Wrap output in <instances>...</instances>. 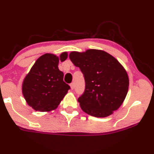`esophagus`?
Here are the masks:
<instances>
[{
    "mask_svg": "<svg viewBox=\"0 0 154 154\" xmlns=\"http://www.w3.org/2000/svg\"><path fill=\"white\" fill-rule=\"evenodd\" d=\"M70 87H71V89L73 90L74 89V83L72 82L71 84H70Z\"/></svg>",
    "mask_w": 154,
    "mask_h": 154,
    "instance_id": "1",
    "label": "esophagus"
}]
</instances>
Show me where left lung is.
Masks as SVG:
<instances>
[{"mask_svg":"<svg viewBox=\"0 0 154 154\" xmlns=\"http://www.w3.org/2000/svg\"><path fill=\"white\" fill-rule=\"evenodd\" d=\"M69 59L84 75L85 89L78 98L83 111L106 117L117 110L128 94L129 78L122 65L103 51H72Z\"/></svg>","mask_w":154,"mask_h":154,"instance_id":"8db88e82","label":"left lung"}]
</instances>
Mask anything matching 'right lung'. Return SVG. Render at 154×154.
<instances>
[{"label": "right lung", "instance_id": "obj_1", "mask_svg": "<svg viewBox=\"0 0 154 154\" xmlns=\"http://www.w3.org/2000/svg\"><path fill=\"white\" fill-rule=\"evenodd\" d=\"M66 52L59 57L45 54L38 59L22 83L26 103L35 111L54 110L66 95L70 86L63 82V73L58 67L59 61L67 59Z\"/></svg>", "mask_w": 154, "mask_h": 154}]
</instances>
